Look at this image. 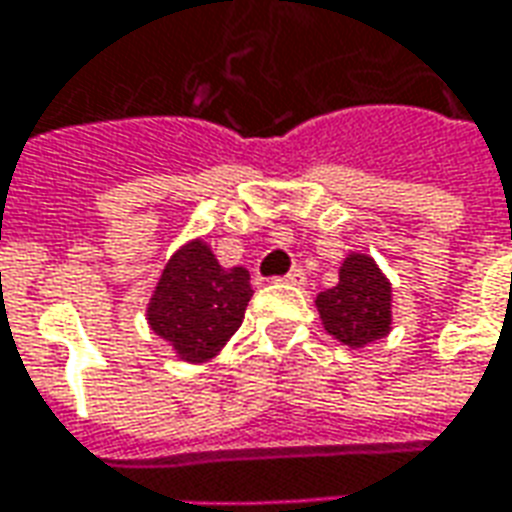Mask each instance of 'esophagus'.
Segmentation results:
<instances>
[{"label":"esophagus","instance_id":"1","mask_svg":"<svg viewBox=\"0 0 512 512\" xmlns=\"http://www.w3.org/2000/svg\"><path fill=\"white\" fill-rule=\"evenodd\" d=\"M282 282H285V285H296V288H301V285L307 282V274H304L301 268H293L290 274H285V277H282Z\"/></svg>","mask_w":512,"mask_h":512}]
</instances>
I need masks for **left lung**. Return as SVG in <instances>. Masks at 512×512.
<instances>
[{
	"label": "left lung",
	"mask_w": 512,
	"mask_h": 512,
	"mask_svg": "<svg viewBox=\"0 0 512 512\" xmlns=\"http://www.w3.org/2000/svg\"><path fill=\"white\" fill-rule=\"evenodd\" d=\"M326 332L348 348H367L392 332V282L365 252L340 263V282L315 299Z\"/></svg>",
	"instance_id": "left-lung-1"
}]
</instances>
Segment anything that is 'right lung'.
Instances as JSON below:
<instances>
[{
    "label": "right lung",
    "instance_id": "right-lung-1",
    "mask_svg": "<svg viewBox=\"0 0 512 512\" xmlns=\"http://www.w3.org/2000/svg\"><path fill=\"white\" fill-rule=\"evenodd\" d=\"M252 293L244 266H219L208 241L191 238L167 260L145 315L172 354L202 365L238 332Z\"/></svg>",
    "mask_w": 512,
    "mask_h": 512
}]
</instances>
